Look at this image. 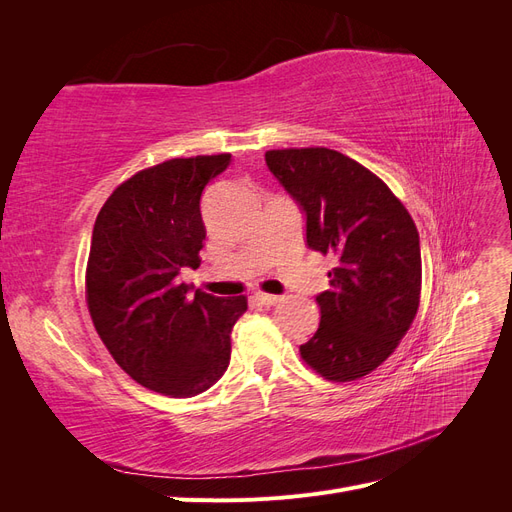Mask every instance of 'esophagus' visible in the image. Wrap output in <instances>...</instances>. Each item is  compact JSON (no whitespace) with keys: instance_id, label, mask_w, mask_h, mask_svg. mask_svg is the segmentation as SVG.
I'll return each instance as SVG.
<instances>
[{"instance_id":"obj_1","label":"esophagus","mask_w":512,"mask_h":512,"mask_svg":"<svg viewBox=\"0 0 512 512\" xmlns=\"http://www.w3.org/2000/svg\"><path fill=\"white\" fill-rule=\"evenodd\" d=\"M254 299L262 305H275V303L282 301V297H277V294H267V292H256Z\"/></svg>"}]
</instances>
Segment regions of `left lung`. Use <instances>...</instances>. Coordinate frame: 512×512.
<instances>
[{"label": "left lung", "instance_id": "obj_1", "mask_svg": "<svg viewBox=\"0 0 512 512\" xmlns=\"http://www.w3.org/2000/svg\"><path fill=\"white\" fill-rule=\"evenodd\" d=\"M273 177L305 215L307 247L335 258L320 292V324L303 361L350 382L382 365L421 299V243L408 209L371 170L327 147L265 153Z\"/></svg>", "mask_w": 512, "mask_h": 512}]
</instances>
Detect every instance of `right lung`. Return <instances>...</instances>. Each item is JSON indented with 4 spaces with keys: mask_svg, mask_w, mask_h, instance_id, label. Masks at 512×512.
Here are the masks:
<instances>
[{
    "mask_svg": "<svg viewBox=\"0 0 512 512\" xmlns=\"http://www.w3.org/2000/svg\"><path fill=\"white\" fill-rule=\"evenodd\" d=\"M230 153L175 158L136 173L100 209L85 292L94 327L126 374L145 389L194 397L230 363V331L245 297H213L179 284L200 265L207 235L200 196Z\"/></svg>",
    "mask_w": 512,
    "mask_h": 512,
    "instance_id": "1",
    "label": "right lung"
}]
</instances>
